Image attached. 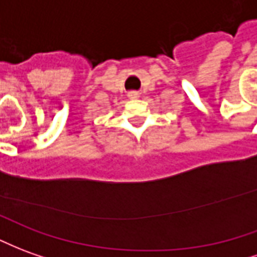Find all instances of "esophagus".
Instances as JSON below:
<instances>
[{
    "mask_svg": "<svg viewBox=\"0 0 257 257\" xmlns=\"http://www.w3.org/2000/svg\"><path fill=\"white\" fill-rule=\"evenodd\" d=\"M128 97L129 98H138L139 97V93H138V91H129Z\"/></svg>",
    "mask_w": 257,
    "mask_h": 257,
    "instance_id": "34e87169",
    "label": "esophagus"
}]
</instances>
